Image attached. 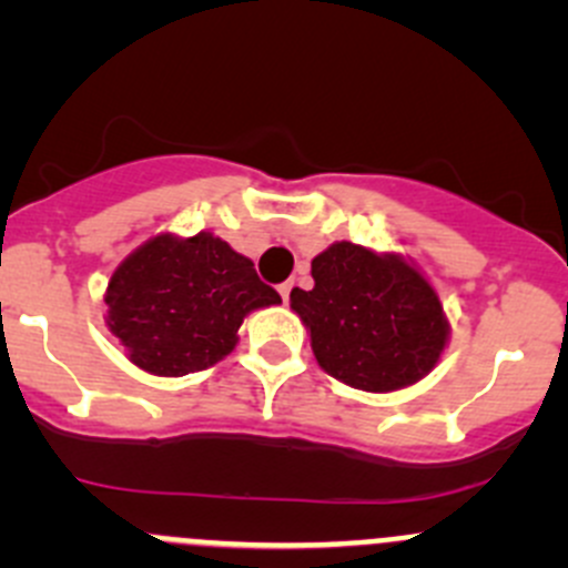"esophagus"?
Segmentation results:
<instances>
[{"label":"esophagus","instance_id":"esophagus-1","mask_svg":"<svg viewBox=\"0 0 568 568\" xmlns=\"http://www.w3.org/2000/svg\"><path fill=\"white\" fill-rule=\"evenodd\" d=\"M291 291H294V280H288V283H283V285H280V296H283L285 302H288Z\"/></svg>","mask_w":568,"mask_h":568}]
</instances>
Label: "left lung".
Here are the masks:
<instances>
[{
  "mask_svg": "<svg viewBox=\"0 0 568 568\" xmlns=\"http://www.w3.org/2000/svg\"><path fill=\"white\" fill-rule=\"evenodd\" d=\"M311 291H291V311L311 332L318 365L343 385L393 393L432 374L448 343L443 302L395 252L335 242L313 257Z\"/></svg>",
  "mask_w": 568,
  "mask_h": 568,
  "instance_id": "left-lung-1",
  "label": "left lung"
}]
</instances>
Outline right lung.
I'll return each mask as SVG.
<instances>
[{
  "label": "right lung",
  "instance_id": "right-lung-1",
  "mask_svg": "<svg viewBox=\"0 0 568 568\" xmlns=\"http://www.w3.org/2000/svg\"><path fill=\"white\" fill-rule=\"evenodd\" d=\"M106 326L131 363L153 376H186L236 348L257 307L280 305L255 263L214 233H162L136 247L106 285Z\"/></svg>",
  "mask_w": 568,
  "mask_h": 568
}]
</instances>
